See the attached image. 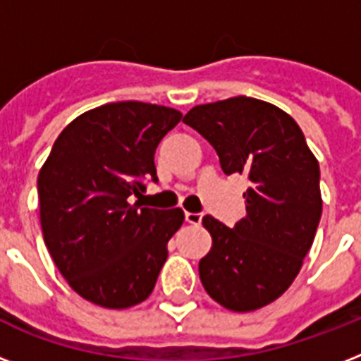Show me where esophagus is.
Instances as JSON below:
<instances>
[{
	"label": "esophagus",
	"mask_w": 361,
	"mask_h": 361,
	"mask_svg": "<svg viewBox=\"0 0 361 361\" xmlns=\"http://www.w3.org/2000/svg\"><path fill=\"white\" fill-rule=\"evenodd\" d=\"M185 221L189 225H198L202 221V214H191V212H185Z\"/></svg>",
	"instance_id": "1"
}]
</instances>
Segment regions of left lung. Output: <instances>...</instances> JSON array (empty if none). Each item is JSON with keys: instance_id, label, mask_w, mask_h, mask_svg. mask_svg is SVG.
<instances>
[{"instance_id": "1", "label": "left lung", "mask_w": 361, "mask_h": 361, "mask_svg": "<svg viewBox=\"0 0 361 361\" xmlns=\"http://www.w3.org/2000/svg\"><path fill=\"white\" fill-rule=\"evenodd\" d=\"M219 155L225 174H245L247 215L228 228L202 219L212 249L198 262L209 298L234 313L275 302L292 285L322 215L319 161L298 123L275 104L231 97L183 118Z\"/></svg>"}]
</instances>
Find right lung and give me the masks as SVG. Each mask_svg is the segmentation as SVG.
Wrapping results in <instances>:
<instances>
[{
  "mask_svg": "<svg viewBox=\"0 0 361 361\" xmlns=\"http://www.w3.org/2000/svg\"><path fill=\"white\" fill-rule=\"evenodd\" d=\"M181 112L123 101L71 121L39 172L44 243L73 290L106 309L138 305L153 292L166 243L183 209L142 208L144 180L157 181L153 155Z\"/></svg>",
  "mask_w": 361,
  "mask_h": 361,
  "instance_id": "add662e5",
  "label": "right lung"
}]
</instances>
